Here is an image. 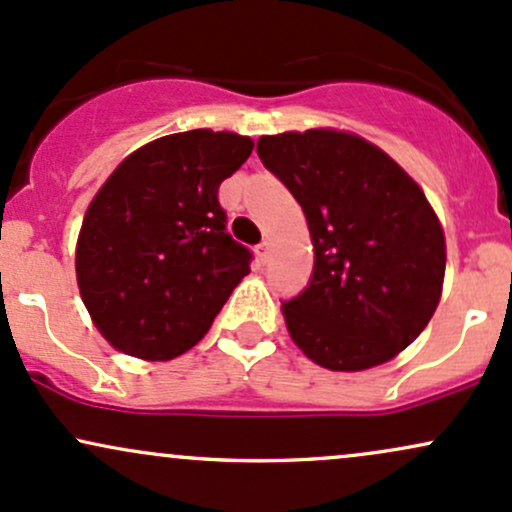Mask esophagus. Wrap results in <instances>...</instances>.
I'll return each mask as SVG.
<instances>
[{
	"label": "esophagus",
	"instance_id": "obj_1",
	"mask_svg": "<svg viewBox=\"0 0 512 512\" xmlns=\"http://www.w3.org/2000/svg\"><path fill=\"white\" fill-rule=\"evenodd\" d=\"M268 254H271V244H268V241H261V244L256 246V256H258V261L266 263V261H268Z\"/></svg>",
	"mask_w": 512,
	"mask_h": 512
}]
</instances>
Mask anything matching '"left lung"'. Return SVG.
I'll list each match as a JSON object with an SVG mask.
<instances>
[{"label": "left lung", "mask_w": 512, "mask_h": 512, "mask_svg": "<svg viewBox=\"0 0 512 512\" xmlns=\"http://www.w3.org/2000/svg\"><path fill=\"white\" fill-rule=\"evenodd\" d=\"M263 166L302 205L314 271L283 302L292 341L336 372L392 360L428 326L445 278V237L418 183L363 137L266 135Z\"/></svg>", "instance_id": "1"}]
</instances>
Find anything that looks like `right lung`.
I'll use <instances>...</instances> for the list:
<instances>
[{
  "mask_svg": "<svg viewBox=\"0 0 512 512\" xmlns=\"http://www.w3.org/2000/svg\"><path fill=\"white\" fill-rule=\"evenodd\" d=\"M234 132L188 130L132 152L91 200L77 241L82 300L113 348L171 360L220 314L251 254L217 188L249 159Z\"/></svg>",
  "mask_w": 512,
  "mask_h": 512,
  "instance_id": "right-lung-1",
  "label": "right lung"
}]
</instances>
